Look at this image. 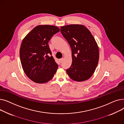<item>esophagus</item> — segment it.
<instances>
[{
	"instance_id": "34e87169",
	"label": "esophagus",
	"mask_w": 124,
	"mask_h": 124,
	"mask_svg": "<svg viewBox=\"0 0 124 124\" xmlns=\"http://www.w3.org/2000/svg\"><path fill=\"white\" fill-rule=\"evenodd\" d=\"M63 58H62V59H60V60H59L60 63H61V62L63 61Z\"/></svg>"
}]
</instances>
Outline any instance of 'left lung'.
<instances>
[{"label":"left lung","instance_id":"left-lung-1","mask_svg":"<svg viewBox=\"0 0 124 124\" xmlns=\"http://www.w3.org/2000/svg\"><path fill=\"white\" fill-rule=\"evenodd\" d=\"M61 32L70 46L72 64L66 72L72 80L81 82L92 77L99 60L98 45L90 31L82 24L61 27Z\"/></svg>","mask_w":124,"mask_h":124}]
</instances>
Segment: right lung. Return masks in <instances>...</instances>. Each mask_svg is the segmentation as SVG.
Here are the masks:
<instances>
[{
    "label": "right lung",
    "mask_w": 124,
    "mask_h": 124,
    "mask_svg": "<svg viewBox=\"0 0 124 124\" xmlns=\"http://www.w3.org/2000/svg\"><path fill=\"white\" fill-rule=\"evenodd\" d=\"M60 31L54 25H39L26 36L22 42L19 56L23 69L29 78L37 83H46L54 76L58 65L48 42Z\"/></svg>",
    "instance_id": "right-lung-1"
}]
</instances>
